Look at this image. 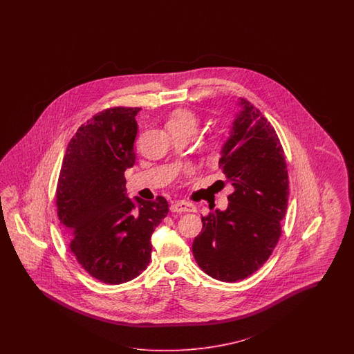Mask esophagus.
I'll use <instances>...</instances> for the list:
<instances>
[{
  "instance_id": "esophagus-1",
  "label": "esophagus",
  "mask_w": 354,
  "mask_h": 354,
  "mask_svg": "<svg viewBox=\"0 0 354 354\" xmlns=\"http://www.w3.org/2000/svg\"><path fill=\"white\" fill-rule=\"evenodd\" d=\"M170 210L172 213H193L196 212V207L185 201H176V203H172Z\"/></svg>"
}]
</instances>
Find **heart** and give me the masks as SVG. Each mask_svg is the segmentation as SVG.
I'll return each instance as SVG.
<instances>
[{
	"instance_id": "heart-1",
	"label": "heart",
	"mask_w": 354,
	"mask_h": 354,
	"mask_svg": "<svg viewBox=\"0 0 354 354\" xmlns=\"http://www.w3.org/2000/svg\"><path fill=\"white\" fill-rule=\"evenodd\" d=\"M171 124H180V126H192L196 129L197 126V119L193 115L191 111H187V110H180L178 113L174 114L171 120H170ZM216 148L219 145H215Z\"/></svg>"
}]
</instances>
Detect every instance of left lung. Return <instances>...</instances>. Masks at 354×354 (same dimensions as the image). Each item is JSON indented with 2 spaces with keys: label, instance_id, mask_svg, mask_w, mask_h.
Masks as SVG:
<instances>
[{
  "label": "left lung",
  "instance_id": "1",
  "mask_svg": "<svg viewBox=\"0 0 354 354\" xmlns=\"http://www.w3.org/2000/svg\"><path fill=\"white\" fill-rule=\"evenodd\" d=\"M221 150L219 167L234 192L225 210L203 216L193 241L196 262L212 278L232 283L256 272L278 244L288 205V172L274 127L244 98Z\"/></svg>",
  "mask_w": 354,
  "mask_h": 354
}]
</instances>
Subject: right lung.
<instances>
[{"mask_svg": "<svg viewBox=\"0 0 354 354\" xmlns=\"http://www.w3.org/2000/svg\"><path fill=\"white\" fill-rule=\"evenodd\" d=\"M140 107L106 109L70 140L57 185L61 225L86 272L106 284L139 277L151 257V235L169 213L165 197L131 200L124 171L135 165Z\"/></svg>", "mask_w": 354, "mask_h": 354, "instance_id": "right-lung-1", "label": "right lung"}]
</instances>
